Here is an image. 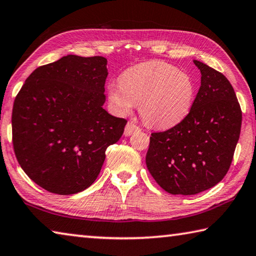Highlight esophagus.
Listing matches in <instances>:
<instances>
[{"label":"esophagus","mask_w":256,"mask_h":256,"mask_svg":"<svg viewBox=\"0 0 256 256\" xmlns=\"http://www.w3.org/2000/svg\"><path fill=\"white\" fill-rule=\"evenodd\" d=\"M138 131H140V128L136 126V125L134 124L133 122H128L126 124V126H125V128H124V136H132V134H134L136 132H138Z\"/></svg>","instance_id":"obj_1"}]
</instances>
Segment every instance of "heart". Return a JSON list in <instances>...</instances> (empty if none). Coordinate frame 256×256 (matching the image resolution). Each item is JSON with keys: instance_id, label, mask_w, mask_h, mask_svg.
Segmentation results:
<instances>
[{"instance_id": "heart-1", "label": "heart", "mask_w": 256, "mask_h": 256, "mask_svg": "<svg viewBox=\"0 0 256 256\" xmlns=\"http://www.w3.org/2000/svg\"><path fill=\"white\" fill-rule=\"evenodd\" d=\"M107 97L118 114L128 115L138 104L146 123L159 128L180 123L192 110L196 82L188 73L160 60L128 68L120 82L107 86Z\"/></svg>"}]
</instances>
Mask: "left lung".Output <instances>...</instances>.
Instances as JSON below:
<instances>
[{"label":"left lung","instance_id":"8db88e82","mask_svg":"<svg viewBox=\"0 0 256 256\" xmlns=\"http://www.w3.org/2000/svg\"><path fill=\"white\" fill-rule=\"evenodd\" d=\"M201 86L190 114L164 132L152 133L146 164L170 194L194 196L214 188L230 167L242 126V110L222 73L194 60Z\"/></svg>","mask_w":256,"mask_h":256}]
</instances>
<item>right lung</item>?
Instances as JSON below:
<instances>
[{"instance_id": "right-lung-1", "label": "right lung", "mask_w": 256, "mask_h": 256, "mask_svg": "<svg viewBox=\"0 0 256 256\" xmlns=\"http://www.w3.org/2000/svg\"><path fill=\"white\" fill-rule=\"evenodd\" d=\"M107 60L63 56L37 68L12 110V136L21 168L40 188L70 196L92 185L126 120L104 110Z\"/></svg>"}]
</instances>
